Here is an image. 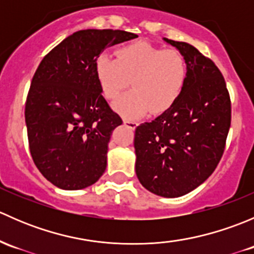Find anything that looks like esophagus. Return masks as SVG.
Here are the masks:
<instances>
[{
    "label": "esophagus",
    "instance_id": "1",
    "mask_svg": "<svg viewBox=\"0 0 254 254\" xmlns=\"http://www.w3.org/2000/svg\"><path fill=\"white\" fill-rule=\"evenodd\" d=\"M124 122L125 125H127V127H130V129H135V127H137V123L134 122V120H129V119H124L123 120Z\"/></svg>",
    "mask_w": 254,
    "mask_h": 254
}]
</instances>
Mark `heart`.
<instances>
[{
  "instance_id": "obj_1",
  "label": "heart",
  "mask_w": 254,
  "mask_h": 254,
  "mask_svg": "<svg viewBox=\"0 0 254 254\" xmlns=\"http://www.w3.org/2000/svg\"><path fill=\"white\" fill-rule=\"evenodd\" d=\"M94 73L107 99H114L129 84L131 91L117 99L113 108L127 119L143 117L152 109L162 113L175 106L183 93L188 65L181 51L136 42L117 50V59L101 54Z\"/></svg>"
}]
</instances>
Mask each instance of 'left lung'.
Returning <instances> with one entry per match:
<instances>
[{
    "label": "left lung",
    "mask_w": 254,
    "mask_h": 254,
    "mask_svg": "<svg viewBox=\"0 0 254 254\" xmlns=\"http://www.w3.org/2000/svg\"><path fill=\"white\" fill-rule=\"evenodd\" d=\"M188 65L183 93L175 106L135 130V171L151 193L178 198L206 181L225 150L231 102L221 72L198 49L163 38Z\"/></svg>",
    "instance_id": "1"
}]
</instances>
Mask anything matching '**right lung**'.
<instances>
[{
	"mask_svg": "<svg viewBox=\"0 0 254 254\" xmlns=\"http://www.w3.org/2000/svg\"><path fill=\"white\" fill-rule=\"evenodd\" d=\"M135 38L125 30H78L38 66L25 103L28 141L37 168L58 188H87L106 171L111 135L123 122L102 96L94 61Z\"/></svg>",
	"mask_w": 254,
	"mask_h": 254,
	"instance_id": "1",
	"label": "right lung"
}]
</instances>
